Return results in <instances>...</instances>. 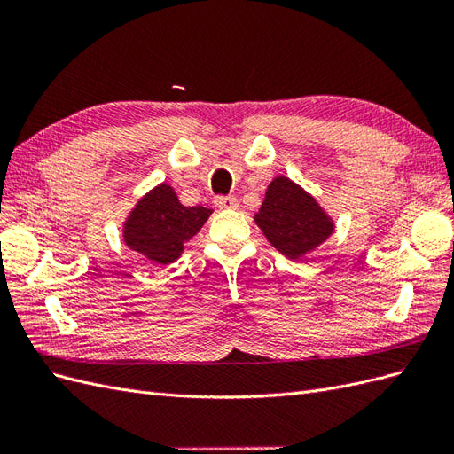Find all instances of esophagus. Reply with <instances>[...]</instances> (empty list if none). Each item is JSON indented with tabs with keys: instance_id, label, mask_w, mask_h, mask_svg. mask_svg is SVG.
<instances>
[{
	"instance_id": "34e87169",
	"label": "esophagus",
	"mask_w": 454,
	"mask_h": 454,
	"mask_svg": "<svg viewBox=\"0 0 454 454\" xmlns=\"http://www.w3.org/2000/svg\"><path fill=\"white\" fill-rule=\"evenodd\" d=\"M215 206L219 210H237L239 200L235 197H217Z\"/></svg>"
}]
</instances>
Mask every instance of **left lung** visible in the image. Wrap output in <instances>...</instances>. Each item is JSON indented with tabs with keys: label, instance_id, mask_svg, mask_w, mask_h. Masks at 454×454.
<instances>
[{
	"label": "left lung",
	"instance_id": "left-lung-1",
	"mask_svg": "<svg viewBox=\"0 0 454 454\" xmlns=\"http://www.w3.org/2000/svg\"><path fill=\"white\" fill-rule=\"evenodd\" d=\"M255 223L287 259H299L316 250L335 227L316 199L284 176L269 184Z\"/></svg>",
	"mask_w": 454,
	"mask_h": 454
}]
</instances>
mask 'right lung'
<instances>
[{
  "instance_id": "right-lung-1",
  "label": "right lung",
  "mask_w": 454,
  "mask_h": 454,
  "mask_svg": "<svg viewBox=\"0 0 454 454\" xmlns=\"http://www.w3.org/2000/svg\"><path fill=\"white\" fill-rule=\"evenodd\" d=\"M204 206H184L176 191L160 184L138 200L129 214L122 239L130 250L159 265H168L182 255L184 244L193 239L210 217Z\"/></svg>"
}]
</instances>
